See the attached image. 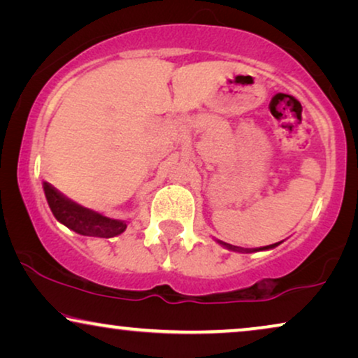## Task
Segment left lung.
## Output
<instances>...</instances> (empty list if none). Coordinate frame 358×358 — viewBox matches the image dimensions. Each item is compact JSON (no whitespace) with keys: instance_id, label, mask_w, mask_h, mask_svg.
I'll return each instance as SVG.
<instances>
[{"instance_id":"1","label":"left lung","mask_w":358,"mask_h":358,"mask_svg":"<svg viewBox=\"0 0 358 358\" xmlns=\"http://www.w3.org/2000/svg\"><path fill=\"white\" fill-rule=\"evenodd\" d=\"M220 244H222V246H224L227 249H229V251H239V252H254V251H267V249H273V248H277L278 244L280 243H275V244H271V246H264V248H259V249H239V248H236V246H231V244H228V243H223V241H218Z\"/></svg>"}]
</instances>
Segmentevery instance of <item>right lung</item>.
<instances>
[{
    "label": "right lung",
    "instance_id": "obj_1",
    "mask_svg": "<svg viewBox=\"0 0 358 358\" xmlns=\"http://www.w3.org/2000/svg\"><path fill=\"white\" fill-rule=\"evenodd\" d=\"M43 192L53 217L78 234L92 238H114L125 231L127 220H114L83 207L65 197L60 190L48 182H43Z\"/></svg>",
    "mask_w": 358,
    "mask_h": 358
}]
</instances>
